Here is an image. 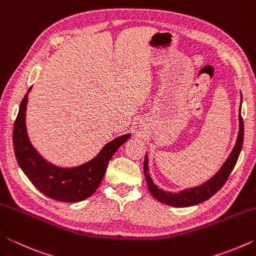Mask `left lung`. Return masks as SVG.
I'll return each instance as SVG.
<instances>
[{
	"instance_id": "8db88e82",
	"label": "left lung",
	"mask_w": 256,
	"mask_h": 256,
	"mask_svg": "<svg viewBox=\"0 0 256 256\" xmlns=\"http://www.w3.org/2000/svg\"><path fill=\"white\" fill-rule=\"evenodd\" d=\"M242 100V97H240ZM240 108L242 102L240 107V131H238V136L236 140V144L234 146L232 151L229 154V157L224 162L222 168L216 172V174L208 180L206 183H203L196 188H186L180 192L172 193L164 190L162 188H159L157 185L154 184L152 178L149 175V168H148V156L146 154L144 157V172L146 176V184H148V188L150 193L152 194L154 198H157L159 202L164 203V204L177 206V208H185V206H192L198 204V203L206 201L212 196L218 192V190L222 188L224 184L226 183L229 175L232 172L234 167L237 162V159L240 157L242 146V140H244V122H242V115H240Z\"/></svg>"
}]
</instances>
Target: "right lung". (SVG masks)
<instances>
[{"label": "right lung", "mask_w": 256, "mask_h": 256, "mask_svg": "<svg viewBox=\"0 0 256 256\" xmlns=\"http://www.w3.org/2000/svg\"><path fill=\"white\" fill-rule=\"evenodd\" d=\"M20 104L14 126V148L16 162L34 188L53 200L74 203L84 201L96 192L107 170V164L118 149L131 138L124 134L104 146L96 157L76 167L64 168L47 162L34 148L26 128L28 94Z\"/></svg>", "instance_id": "add662e5"}]
</instances>
